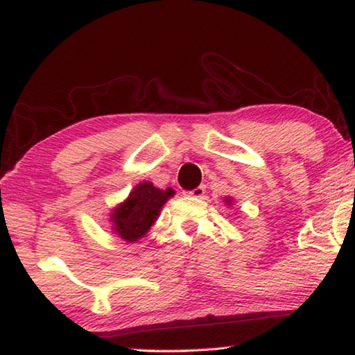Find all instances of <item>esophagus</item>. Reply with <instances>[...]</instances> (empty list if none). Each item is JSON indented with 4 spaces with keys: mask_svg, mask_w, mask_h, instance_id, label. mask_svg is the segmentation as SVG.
Wrapping results in <instances>:
<instances>
[{
    "mask_svg": "<svg viewBox=\"0 0 355 355\" xmlns=\"http://www.w3.org/2000/svg\"><path fill=\"white\" fill-rule=\"evenodd\" d=\"M205 191H207V188L203 184H200V186H197L196 189H191L188 194L191 196V197H203V194H205Z\"/></svg>",
    "mask_w": 355,
    "mask_h": 355,
    "instance_id": "1",
    "label": "esophagus"
}]
</instances>
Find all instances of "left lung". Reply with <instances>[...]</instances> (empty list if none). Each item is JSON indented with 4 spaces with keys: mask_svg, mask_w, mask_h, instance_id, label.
Here are the masks:
<instances>
[{
    "mask_svg": "<svg viewBox=\"0 0 355 355\" xmlns=\"http://www.w3.org/2000/svg\"><path fill=\"white\" fill-rule=\"evenodd\" d=\"M227 202H228V203H230V200H228V199H227Z\"/></svg>",
    "mask_w": 355,
    "mask_h": 355,
    "instance_id": "obj_1",
    "label": "left lung"
}]
</instances>
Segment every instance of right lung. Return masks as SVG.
Segmentation results:
<instances>
[{
	"label": "right lung",
	"instance_id": "1",
	"mask_svg": "<svg viewBox=\"0 0 355 355\" xmlns=\"http://www.w3.org/2000/svg\"><path fill=\"white\" fill-rule=\"evenodd\" d=\"M172 196V189L161 191L150 182L139 183L131 192L127 202H123L112 211L111 222L114 224V232L125 241H137L153 225L161 207Z\"/></svg>",
	"mask_w": 355,
	"mask_h": 355
}]
</instances>
